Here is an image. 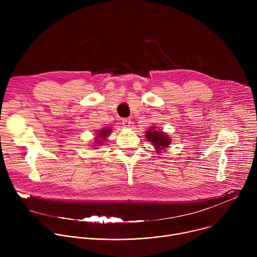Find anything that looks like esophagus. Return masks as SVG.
Masks as SVG:
<instances>
[{"mask_svg":"<svg viewBox=\"0 0 257 257\" xmlns=\"http://www.w3.org/2000/svg\"><path fill=\"white\" fill-rule=\"evenodd\" d=\"M122 124H123L124 127H130L131 120L128 119V118H124V119H122Z\"/></svg>","mask_w":257,"mask_h":257,"instance_id":"34e87169","label":"esophagus"}]
</instances>
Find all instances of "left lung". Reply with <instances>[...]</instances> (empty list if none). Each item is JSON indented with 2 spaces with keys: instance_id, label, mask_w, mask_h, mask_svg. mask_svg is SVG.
Segmentation results:
<instances>
[{
  "instance_id": "1",
  "label": "left lung",
  "mask_w": 257,
  "mask_h": 257,
  "mask_svg": "<svg viewBox=\"0 0 257 257\" xmlns=\"http://www.w3.org/2000/svg\"><path fill=\"white\" fill-rule=\"evenodd\" d=\"M155 128L153 127L150 129V131H146L145 137L148 138L149 141H152V143L155 145L156 149L159 150H164L166 148H169V145L171 143L170 137L168 135H165L162 131L159 132L157 130H154ZM160 153V152H159Z\"/></svg>"
}]
</instances>
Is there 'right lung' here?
Segmentation results:
<instances>
[{
    "mask_svg": "<svg viewBox=\"0 0 257 257\" xmlns=\"http://www.w3.org/2000/svg\"><path fill=\"white\" fill-rule=\"evenodd\" d=\"M109 132H111V129H109V128H105V129H103V130H101V131L98 132L97 137H100L101 139H104V138L107 136V134H108ZM100 141H101V140H95V142L98 143V144H101Z\"/></svg>",
    "mask_w": 257,
    "mask_h": 257,
    "instance_id": "add662e5",
    "label": "right lung"
}]
</instances>
